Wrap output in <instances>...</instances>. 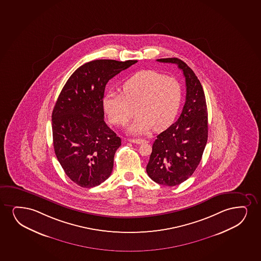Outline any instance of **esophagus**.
Wrapping results in <instances>:
<instances>
[{
	"label": "esophagus",
	"instance_id": "34e87169",
	"mask_svg": "<svg viewBox=\"0 0 261 261\" xmlns=\"http://www.w3.org/2000/svg\"><path fill=\"white\" fill-rule=\"evenodd\" d=\"M129 142L133 143V144H137V145H139V144H142V143L146 142L145 139H129Z\"/></svg>",
	"mask_w": 261,
	"mask_h": 261
}]
</instances>
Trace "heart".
Returning a JSON list of instances; mask_svg holds the SVG:
<instances>
[{"instance_id":"obj_1","label":"heart","mask_w":261,"mask_h":261,"mask_svg":"<svg viewBox=\"0 0 261 261\" xmlns=\"http://www.w3.org/2000/svg\"><path fill=\"white\" fill-rule=\"evenodd\" d=\"M182 93L177 80L154 70H142L126 80L122 93L109 92L103 99V108L114 125H125L138 117L128 132L144 134L160 132L174 122L181 106Z\"/></svg>"}]
</instances>
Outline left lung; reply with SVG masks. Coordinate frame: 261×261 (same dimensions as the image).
Returning a JSON list of instances; mask_svg holds the SVG:
<instances>
[{
	"instance_id": "8db88e82",
	"label": "left lung",
	"mask_w": 261,
	"mask_h": 261,
	"mask_svg": "<svg viewBox=\"0 0 261 261\" xmlns=\"http://www.w3.org/2000/svg\"><path fill=\"white\" fill-rule=\"evenodd\" d=\"M182 70L186 99L178 120L157 136L146 172L159 185L175 186L192 176L207 142V107L201 84L190 67L178 58H162Z\"/></svg>"
}]
</instances>
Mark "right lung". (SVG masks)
I'll return each instance as SVG.
<instances>
[{
	"label": "right lung",
	"instance_id": "right-lung-1",
	"mask_svg": "<svg viewBox=\"0 0 261 261\" xmlns=\"http://www.w3.org/2000/svg\"><path fill=\"white\" fill-rule=\"evenodd\" d=\"M136 60H94L76 69L63 86L52 113L55 152L76 185L93 188L109 178L121 139L104 121L107 83Z\"/></svg>",
	"mask_w": 261,
	"mask_h": 261
}]
</instances>
